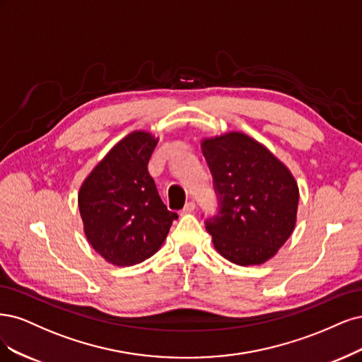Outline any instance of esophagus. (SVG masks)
Here are the masks:
<instances>
[{
  "label": "esophagus",
  "mask_w": 362,
  "mask_h": 362,
  "mask_svg": "<svg viewBox=\"0 0 362 362\" xmlns=\"http://www.w3.org/2000/svg\"><path fill=\"white\" fill-rule=\"evenodd\" d=\"M194 211H195V203H194V202H189V203L185 204V207L182 209L180 214H182V215H186V214H191V212H194Z\"/></svg>",
  "instance_id": "obj_1"
}]
</instances>
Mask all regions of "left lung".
Segmentation results:
<instances>
[{
	"label": "left lung",
	"instance_id": "8db88e82",
	"mask_svg": "<svg viewBox=\"0 0 362 362\" xmlns=\"http://www.w3.org/2000/svg\"><path fill=\"white\" fill-rule=\"evenodd\" d=\"M219 212L206 221L215 250L239 266L271 260L296 226L299 188L291 171L250 135L231 131L202 139Z\"/></svg>",
	"mask_w": 362,
	"mask_h": 362
}]
</instances>
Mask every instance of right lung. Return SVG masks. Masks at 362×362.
I'll return each instance as SVG.
<instances>
[{
  "label": "right lung",
  "instance_id": "right-lung-1",
  "mask_svg": "<svg viewBox=\"0 0 362 362\" xmlns=\"http://www.w3.org/2000/svg\"><path fill=\"white\" fill-rule=\"evenodd\" d=\"M159 136L134 131L91 170L78 192L84 235L100 257L132 266L158 252L177 214L162 203L148 159Z\"/></svg>",
  "mask_w": 362,
  "mask_h": 362
}]
</instances>
